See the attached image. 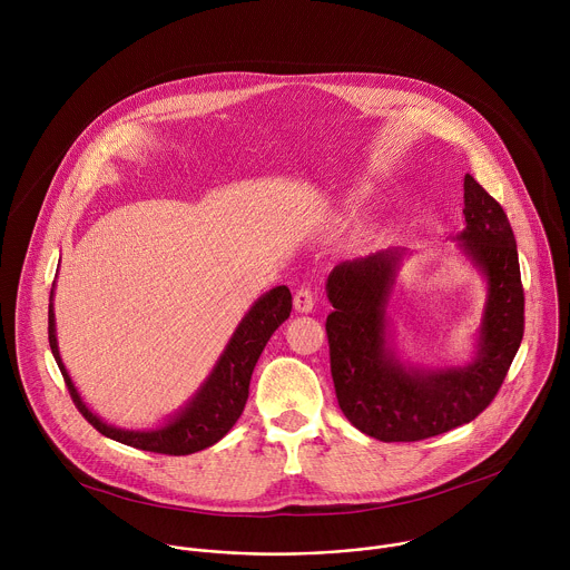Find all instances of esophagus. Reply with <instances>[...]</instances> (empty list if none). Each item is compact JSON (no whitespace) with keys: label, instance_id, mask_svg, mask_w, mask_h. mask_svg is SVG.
<instances>
[{"label":"esophagus","instance_id":"1","mask_svg":"<svg viewBox=\"0 0 570 570\" xmlns=\"http://www.w3.org/2000/svg\"><path fill=\"white\" fill-rule=\"evenodd\" d=\"M293 306L297 313H311L313 306H315V299H313V293L308 288H299L295 295H293Z\"/></svg>","mask_w":570,"mask_h":570}]
</instances>
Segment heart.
Returning <instances> with one entry per match:
<instances>
[{
    "label": "heart",
    "mask_w": 570,
    "mask_h": 570,
    "mask_svg": "<svg viewBox=\"0 0 570 570\" xmlns=\"http://www.w3.org/2000/svg\"><path fill=\"white\" fill-rule=\"evenodd\" d=\"M361 200H363V194H361L358 189H354V191H350V194L345 196V207H347V209H356V207L361 205Z\"/></svg>",
    "instance_id": "b5f03b06"
}]
</instances>
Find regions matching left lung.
Returning <instances> with one entry per match:
<instances>
[{"instance_id": "8db88e82", "label": "left lung", "mask_w": 570, "mask_h": 570, "mask_svg": "<svg viewBox=\"0 0 570 570\" xmlns=\"http://www.w3.org/2000/svg\"><path fill=\"white\" fill-rule=\"evenodd\" d=\"M464 227L451 234L484 282L473 352L462 363L403 358L392 327L399 273L413 253L387 248L343 262L327 277L332 376L345 417L381 442H415L475 420L497 396L523 338V286L503 207L464 176Z\"/></svg>"}]
</instances>
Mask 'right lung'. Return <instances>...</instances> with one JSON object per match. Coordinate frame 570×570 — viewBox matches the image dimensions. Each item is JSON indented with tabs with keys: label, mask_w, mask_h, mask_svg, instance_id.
Instances as JSON below:
<instances>
[{
	"label": "right lung",
	"mask_w": 570,
	"mask_h": 570,
	"mask_svg": "<svg viewBox=\"0 0 570 570\" xmlns=\"http://www.w3.org/2000/svg\"><path fill=\"white\" fill-rule=\"evenodd\" d=\"M53 288L49 297V345L80 415H83L101 435L115 442L167 455H189L216 444L227 435V431L240 417L243 405L248 401L253 370L275 330L284 320H288L293 304L291 291L286 286H275L262 297H257L253 306L246 311V315L236 324L234 334L229 336L225 350L220 352L207 379L176 413L167 415L165 422L153 429H121L104 422V417H99L90 409L62 363L56 336Z\"/></svg>",
	"instance_id": "obj_1"
}]
</instances>
